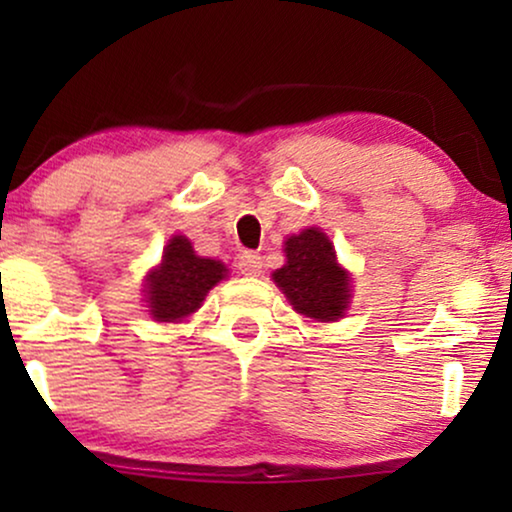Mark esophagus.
<instances>
[{
	"label": "esophagus",
	"instance_id": "esophagus-1",
	"mask_svg": "<svg viewBox=\"0 0 512 512\" xmlns=\"http://www.w3.org/2000/svg\"><path fill=\"white\" fill-rule=\"evenodd\" d=\"M237 268H240L244 277H258L263 272V258L258 254H251V251H244Z\"/></svg>",
	"mask_w": 512,
	"mask_h": 512
}]
</instances>
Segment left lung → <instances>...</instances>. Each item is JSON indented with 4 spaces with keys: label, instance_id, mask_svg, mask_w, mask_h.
<instances>
[{
    "label": "left lung",
    "instance_id": "obj_1",
    "mask_svg": "<svg viewBox=\"0 0 512 512\" xmlns=\"http://www.w3.org/2000/svg\"><path fill=\"white\" fill-rule=\"evenodd\" d=\"M286 263L272 272L286 300L298 314L314 321L345 317L352 298V277L340 268L333 242L319 228L286 237Z\"/></svg>",
    "mask_w": 512,
    "mask_h": 512
}]
</instances>
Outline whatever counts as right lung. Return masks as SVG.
Returning <instances> with one entry per match:
<instances>
[{
  "instance_id": "1",
  "label": "right lung",
  "mask_w": 512,
  "mask_h": 512,
  "mask_svg": "<svg viewBox=\"0 0 512 512\" xmlns=\"http://www.w3.org/2000/svg\"><path fill=\"white\" fill-rule=\"evenodd\" d=\"M226 275L228 270L221 261L198 256L188 237L174 235L163 251V261L146 275L144 293L149 314L156 321L172 324L191 317L209 289Z\"/></svg>"
}]
</instances>
